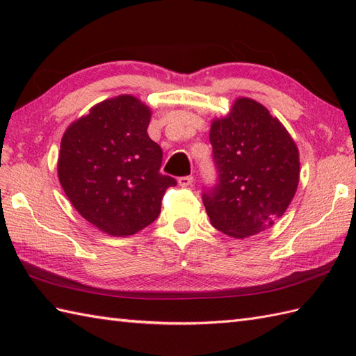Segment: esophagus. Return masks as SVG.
Returning a JSON list of instances; mask_svg holds the SVG:
<instances>
[{
	"label": "esophagus",
	"instance_id": "34e87169",
	"mask_svg": "<svg viewBox=\"0 0 356 356\" xmlns=\"http://www.w3.org/2000/svg\"><path fill=\"white\" fill-rule=\"evenodd\" d=\"M193 176H184V177H179V185L180 186H190V185H193Z\"/></svg>",
	"mask_w": 356,
	"mask_h": 356
}]
</instances>
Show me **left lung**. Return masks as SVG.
I'll return each mask as SVG.
<instances>
[{
	"mask_svg": "<svg viewBox=\"0 0 356 356\" xmlns=\"http://www.w3.org/2000/svg\"><path fill=\"white\" fill-rule=\"evenodd\" d=\"M217 184L202 194L211 225L245 238L264 231L292 202L300 179L298 148L277 118L238 97L226 118L211 124Z\"/></svg>",
	"mask_w": 356,
	"mask_h": 356,
	"instance_id": "1",
	"label": "left lung"
}]
</instances>
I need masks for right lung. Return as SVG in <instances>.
Segmentation results:
<instances>
[{
	"label": "right lung",
	"instance_id": "add662e5",
	"mask_svg": "<svg viewBox=\"0 0 356 356\" xmlns=\"http://www.w3.org/2000/svg\"><path fill=\"white\" fill-rule=\"evenodd\" d=\"M151 110L134 96L102 101L63 136L58 177L74 209L108 236L153 223L174 177L161 174L162 148L149 139Z\"/></svg>",
	"mask_w": 356,
	"mask_h": 356
}]
</instances>
